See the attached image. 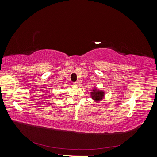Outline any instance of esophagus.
<instances>
[{
	"instance_id": "34e87169",
	"label": "esophagus",
	"mask_w": 157,
	"mask_h": 157,
	"mask_svg": "<svg viewBox=\"0 0 157 157\" xmlns=\"http://www.w3.org/2000/svg\"><path fill=\"white\" fill-rule=\"evenodd\" d=\"M78 82H78V81L75 82H74V85H75V86H78Z\"/></svg>"
}]
</instances>
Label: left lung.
Here are the masks:
<instances>
[{"label": "left lung", "instance_id": "left-lung-1", "mask_svg": "<svg viewBox=\"0 0 157 157\" xmlns=\"http://www.w3.org/2000/svg\"><path fill=\"white\" fill-rule=\"evenodd\" d=\"M105 92L102 90H99L96 87L93 88V89L91 90L90 92V97L93 99L94 101L99 103L105 97Z\"/></svg>", "mask_w": 157, "mask_h": 157}]
</instances>
